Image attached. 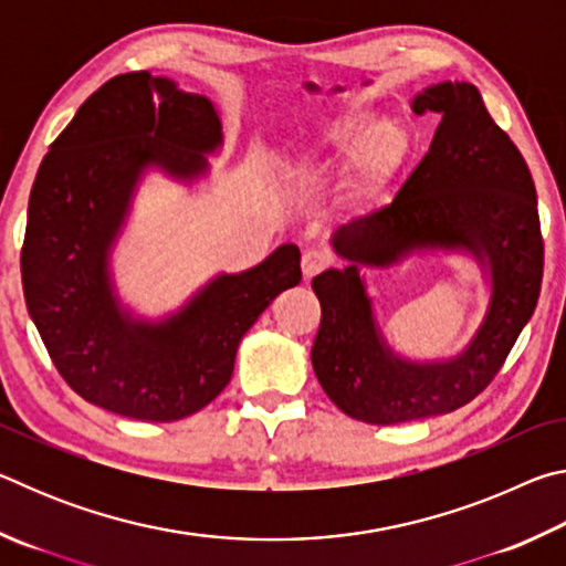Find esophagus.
Here are the masks:
<instances>
[{"instance_id":"obj_1","label":"esophagus","mask_w":566,"mask_h":566,"mask_svg":"<svg viewBox=\"0 0 566 566\" xmlns=\"http://www.w3.org/2000/svg\"><path fill=\"white\" fill-rule=\"evenodd\" d=\"M332 264V254L322 252V249H306L302 254V272H304V280H312L314 274H319L322 270H327Z\"/></svg>"}]
</instances>
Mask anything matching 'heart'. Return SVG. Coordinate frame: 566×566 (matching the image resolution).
<instances>
[{"label":"heart","instance_id":"heart-1","mask_svg":"<svg viewBox=\"0 0 566 566\" xmlns=\"http://www.w3.org/2000/svg\"><path fill=\"white\" fill-rule=\"evenodd\" d=\"M405 147V132L397 122L379 119L369 109H347L314 134L300 159L306 167H317L322 159L349 157L347 197H357L395 175Z\"/></svg>","mask_w":566,"mask_h":566}]
</instances>
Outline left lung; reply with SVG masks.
Here are the masks:
<instances>
[{
  "mask_svg": "<svg viewBox=\"0 0 566 566\" xmlns=\"http://www.w3.org/2000/svg\"><path fill=\"white\" fill-rule=\"evenodd\" d=\"M411 109L442 117L432 147L387 207L332 234L347 266L312 280L322 304L314 375L344 415L367 424L427 419L472 401L500 371L542 290L534 181L482 94L469 82H439ZM424 251L469 253L491 280L483 324L449 360L417 363L391 350L360 274L361 265L388 269Z\"/></svg>",
  "mask_w": 566,
  "mask_h": 566,
  "instance_id": "left-lung-1",
  "label": "left lung"
}]
</instances>
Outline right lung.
<instances>
[{
	"instance_id": "obj_1",
	"label": "right lung",
	"mask_w": 566,
	"mask_h": 566,
	"mask_svg": "<svg viewBox=\"0 0 566 566\" xmlns=\"http://www.w3.org/2000/svg\"><path fill=\"white\" fill-rule=\"evenodd\" d=\"M222 147L202 94L149 72L119 74L82 104L36 171L22 247L30 317L66 385L114 415L177 421L207 407L237 347L276 294L302 282L300 247L217 274L157 322L134 317L112 280V249L147 169L191 185Z\"/></svg>"
}]
</instances>
